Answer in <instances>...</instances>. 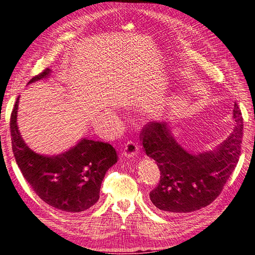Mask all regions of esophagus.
I'll return each mask as SVG.
<instances>
[{"label":"esophagus","instance_id":"1","mask_svg":"<svg viewBox=\"0 0 255 255\" xmlns=\"http://www.w3.org/2000/svg\"><path fill=\"white\" fill-rule=\"evenodd\" d=\"M137 144L133 141H128L126 146H125V150L122 152V155L127 157V158H132L136 155L137 153Z\"/></svg>","mask_w":255,"mask_h":255}]
</instances>
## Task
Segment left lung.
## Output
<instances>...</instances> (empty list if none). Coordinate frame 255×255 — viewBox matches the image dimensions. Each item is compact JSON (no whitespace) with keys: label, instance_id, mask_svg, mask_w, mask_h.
<instances>
[{"label":"left lung","instance_id":"left-lung-1","mask_svg":"<svg viewBox=\"0 0 255 255\" xmlns=\"http://www.w3.org/2000/svg\"><path fill=\"white\" fill-rule=\"evenodd\" d=\"M235 127L214 151L194 154L175 141L167 122H150L140 133L145 154L160 171L157 186L150 192L152 203L166 214L190 213L217 198L238 163L244 121L235 103Z\"/></svg>","mask_w":255,"mask_h":255}]
</instances>
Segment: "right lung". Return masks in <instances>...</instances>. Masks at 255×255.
Instances as JSON below:
<instances>
[{"label": "right lung", "mask_w": 255, "mask_h": 255, "mask_svg": "<svg viewBox=\"0 0 255 255\" xmlns=\"http://www.w3.org/2000/svg\"><path fill=\"white\" fill-rule=\"evenodd\" d=\"M51 70L34 76L27 84L48 78ZM19 98L10 116L13 156L30 187L43 201L65 213H81L95 205L106 171L117 163V152L107 142L82 139L57 155L34 152L22 139L17 126Z\"/></svg>", "instance_id": "add662e5"}]
</instances>
